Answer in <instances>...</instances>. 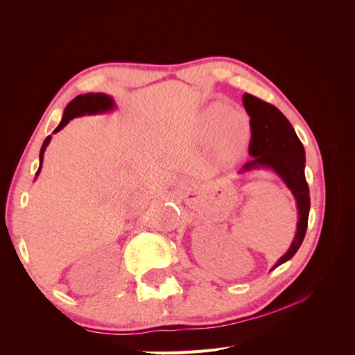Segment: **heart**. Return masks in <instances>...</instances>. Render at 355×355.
Returning <instances> with one entry per match:
<instances>
[{
  "instance_id": "b5f03b06",
  "label": "heart",
  "mask_w": 355,
  "mask_h": 355,
  "mask_svg": "<svg viewBox=\"0 0 355 355\" xmlns=\"http://www.w3.org/2000/svg\"><path fill=\"white\" fill-rule=\"evenodd\" d=\"M223 103H213L202 115V130L207 137H219V145L227 155L239 154L250 136V123L243 114H230Z\"/></svg>"
}]
</instances>
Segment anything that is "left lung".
I'll return each instance as SVG.
<instances>
[{
  "label": "left lung",
  "mask_w": 355,
  "mask_h": 355,
  "mask_svg": "<svg viewBox=\"0 0 355 355\" xmlns=\"http://www.w3.org/2000/svg\"><path fill=\"white\" fill-rule=\"evenodd\" d=\"M243 105L250 116V145L253 157L243 168L263 166L270 167L286 182L296 198L299 210L297 232L287 253L280 257L274 268L292 259L302 244L309 216V188L305 179V149L287 118L274 105L249 93L243 94ZM272 268V270H274Z\"/></svg>",
  "instance_id": "left-lung-1"
}]
</instances>
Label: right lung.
I'll return each mask as SVG.
<instances>
[{
  "mask_svg": "<svg viewBox=\"0 0 355 355\" xmlns=\"http://www.w3.org/2000/svg\"><path fill=\"white\" fill-rule=\"evenodd\" d=\"M112 106H114V101L110 98V96H106L103 93L80 94L68 103V106L65 108V112H63V118H62L60 124L55 128V133L62 130V128L69 123V120H72V118H75V116H80L84 114L105 112V111L112 110ZM50 141H51V136H47L44 144H42V148L40 151V168L42 164V157H44L46 146L50 144ZM40 168L37 170V175L40 173Z\"/></svg>",
  "mask_w": 355,
  "mask_h": 355,
  "instance_id": "right-lung-1",
  "label": "right lung"
}]
</instances>
